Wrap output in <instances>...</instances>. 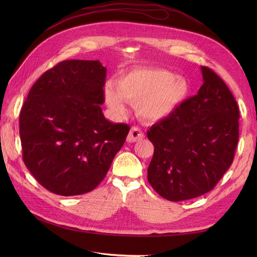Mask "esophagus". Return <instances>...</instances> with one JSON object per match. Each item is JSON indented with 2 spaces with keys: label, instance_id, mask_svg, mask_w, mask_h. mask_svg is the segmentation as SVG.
Instances as JSON below:
<instances>
[{
  "label": "esophagus",
  "instance_id": "1",
  "mask_svg": "<svg viewBox=\"0 0 257 257\" xmlns=\"http://www.w3.org/2000/svg\"><path fill=\"white\" fill-rule=\"evenodd\" d=\"M144 138H145V134L139 127H132L127 137V141L129 143H134V142L142 141Z\"/></svg>",
  "mask_w": 257,
  "mask_h": 257
}]
</instances>
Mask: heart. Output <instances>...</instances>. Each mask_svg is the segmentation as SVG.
<instances>
[{
    "mask_svg": "<svg viewBox=\"0 0 257 257\" xmlns=\"http://www.w3.org/2000/svg\"><path fill=\"white\" fill-rule=\"evenodd\" d=\"M191 94V85L183 77L156 67L134 69L105 85V99L117 113L126 111L125 100L138 103V113L150 121L163 120L176 112Z\"/></svg>",
    "mask_w": 257,
    "mask_h": 257,
    "instance_id": "obj_1",
    "label": "heart"
}]
</instances>
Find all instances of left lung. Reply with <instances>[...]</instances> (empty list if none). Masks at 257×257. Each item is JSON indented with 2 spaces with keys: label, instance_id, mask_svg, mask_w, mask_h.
<instances>
[{
  "label": "left lung",
  "instance_id": "left-lung-1",
  "mask_svg": "<svg viewBox=\"0 0 257 257\" xmlns=\"http://www.w3.org/2000/svg\"><path fill=\"white\" fill-rule=\"evenodd\" d=\"M203 84L171 116L148 130L154 154L148 181L169 201L210 192L230 168L238 142L234 97L212 70L201 66Z\"/></svg>",
  "mask_w": 257,
  "mask_h": 257
}]
</instances>
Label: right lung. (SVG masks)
<instances>
[{"label":"right lung","instance_id":"add662e5","mask_svg":"<svg viewBox=\"0 0 257 257\" xmlns=\"http://www.w3.org/2000/svg\"><path fill=\"white\" fill-rule=\"evenodd\" d=\"M106 67L64 60L31 87L20 114L23 158L48 191L77 196L104 179L130 130L105 118Z\"/></svg>","mask_w":257,"mask_h":257}]
</instances>
